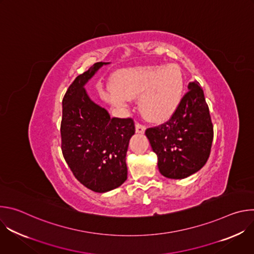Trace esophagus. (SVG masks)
Wrapping results in <instances>:
<instances>
[{"label":"esophagus","mask_w":254,"mask_h":254,"mask_svg":"<svg viewBox=\"0 0 254 254\" xmlns=\"http://www.w3.org/2000/svg\"><path fill=\"white\" fill-rule=\"evenodd\" d=\"M144 130H146V127L140 125V124H138V123L135 124V131H136L137 133H143Z\"/></svg>","instance_id":"1"}]
</instances>
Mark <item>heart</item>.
<instances>
[{"label": "heart", "mask_w": 254, "mask_h": 254, "mask_svg": "<svg viewBox=\"0 0 254 254\" xmlns=\"http://www.w3.org/2000/svg\"><path fill=\"white\" fill-rule=\"evenodd\" d=\"M184 89L182 72L176 66H139L123 70L107 85L103 95L112 104L126 107L131 98H138L143 117L152 122L168 119L176 111Z\"/></svg>", "instance_id": "1"}]
</instances>
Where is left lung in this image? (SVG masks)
Listing matches in <instances>:
<instances>
[{"mask_svg":"<svg viewBox=\"0 0 254 254\" xmlns=\"http://www.w3.org/2000/svg\"><path fill=\"white\" fill-rule=\"evenodd\" d=\"M171 119L146 130L158 157L160 173L169 179H185L206 164L213 140V125L199 82L188 85Z\"/></svg>","mask_w":254,"mask_h":254,"instance_id":"8db88e82","label":"left lung"}]
</instances>
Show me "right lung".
<instances>
[{"label":"right lung","mask_w":254,"mask_h":254,"mask_svg":"<svg viewBox=\"0 0 254 254\" xmlns=\"http://www.w3.org/2000/svg\"><path fill=\"white\" fill-rule=\"evenodd\" d=\"M110 62H97L78 75L62 100L61 149L75 178L86 188L104 193L120 187L127 178L126 163L132 119L111 118L93 102L84 85Z\"/></svg>","instance_id":"obj_1"}]
</instances>
